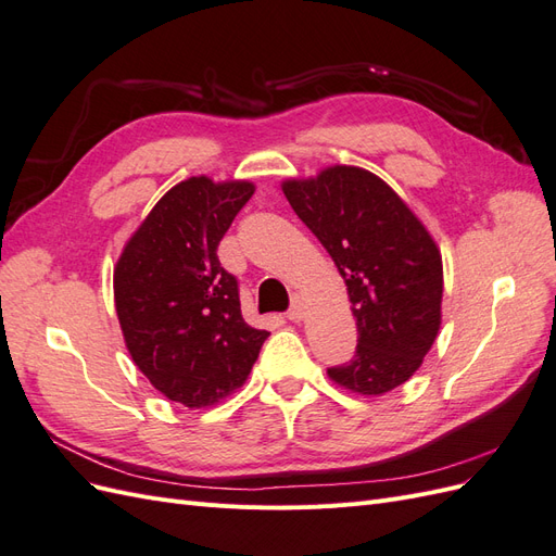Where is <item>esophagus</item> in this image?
I'll use <instances>...</instances> for the list:
<instances>
[{
	"label": "esophagus",
	"mask_w": 556,
	"mask_h": 556,
	"mask_svg": "<svg viewBox=\"0 0 556 556\" xmlns=\"http://www.w3.org/2000/svg\"><path fill=\"white\" fill-rule=\"evenodd\" d=\"M304 315H306V308H304V301H301L299 296L292 301V308L288 311V319L290 323H301V319H304Z\"/></svg>",
	"instance_id": "1"
}]
</instances>
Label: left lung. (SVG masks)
<instances>
[{
    "label": "left lung",
    "instance_id": "obj_1",
    "mask_svg": "<svg viewBox=\"0 0 556 556\" xmlns=\"http://www.w3.org/2000/svg\"><path fill=\"white\" fill-rule=\"evenodd\" d=\"M282 192L348 285L357 350L327 376L380 396L422 366L441 329L443 260L427 227L390 185L359 166L333 164Z\"/></svg>",
    "mask_w": 556,
    "mask_h": 556
}]
</instances>
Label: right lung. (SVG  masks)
Listing matches in <instances>:
<instances>
[{
  "label": "right lung",
  "mask_w": 556,
  "mask_h": 556,
  "mask_svg": "<svg viewBox=\"0 0 556 556\" xmlns=\"http://www.w3.org/2000/svg\"><path fill=\"white\" fill-rule=\"evenodd\" d=\"M255 192L250 180L192 176L131 233L113 271L125 345L150 384L206 408L245 382L268 331L241 315L239 282L217 260L225 231Z\"/></svg>",
  "instance_id": "right-lung-1"
}]
</instances>
